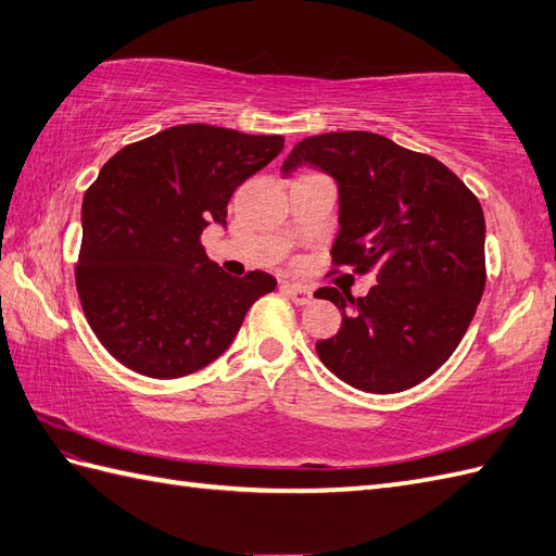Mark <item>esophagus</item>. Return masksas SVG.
<instances>
[{"mask_svg":"<svg viewBox=\"0 0 556 556\" xmlns=\"http://www.w3.org/2000/svg\"><path fill=\"white\" fill-rule=\"evenodd\" d=\"M282 290H286V294L290 296V300H292L294 304H300V306L314 302V292H311V290L304 288V286H296V282H286V286H282Z\"/></svg>","mask_w":556,"mask_h":556,"instance_id":"obj_1","label":"esophagus"}]
</instances>
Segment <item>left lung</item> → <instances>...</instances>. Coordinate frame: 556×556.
Wrapping results in <instances>:
<instances>
[{
    "mask_svg": "<svg viewBox=\"0 0 556 556\" xmlns=\"http://www.w3.org/2000/svg\"><path fill=\"white\" fill-rule=\"evenodd\" d=\"M314 165L340 193L332 264L375 270L365 296L320 288L342 328L316 342L325 368L370 394L419 384L451 358L485 288L477 195L431 155L372 131H330L292 148L280 172Z\"/></svg>",
    "mask_w": 556,
    "mask_h": 556,
    "instance_id": "obj_1",
    "label": "left lung"
}]
</instances>
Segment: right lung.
Returning <instances> with one entry per match:
<instances>
[{
    "mask_svg": "<svg viewBox=\"0 0 556 556\" xmlns=\"http://www.w3.org/2000/svg\"><path fill=\"white\" fill-rule=\"evenodd\" d=\"M282 137L179 125L129 143L83 200L75 282L93 334L129 370L174 380L219 358L276 278H233L200 236L226 226L236 188L282 151Z\"/></svg>",
    "mask_w": 556,
    "mask_h": 556,
    "instance_id": "right-lung-1",
    "label": "right lung"
}]
</instances>
